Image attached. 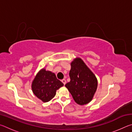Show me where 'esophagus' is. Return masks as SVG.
Masks as SVG:
<instances>
[{"label":"esophagus","mask_w":132,"mask_h":132,"mask_svg":"<svg viewBox=\"0 0 132 132\" xmlns=\"http://www.w3.org/2000/svg\"><path fill=\"white\" fill-rule=\"evenodd\" d=\"M62 82H63L64 85H65L66 83V81L65 79H62Z\"/></svg>","instance_id":"34e87169"}]
</instances>
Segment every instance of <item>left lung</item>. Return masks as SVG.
Wrapping results in <instances>:
<instances>
[{"instance_id":"left-lung-1","label":"left lung","mask_w":132,"mask_h":132,"mask_svg":"<svg viewBox=\"0 0 132 132\" xmlns=\"http://www.w3.org/2000/svg\"><path fill=\"white\" fill-rule=\"evenodd\" d=\"M69 76L70 81L65 86L75 102L79 105L90 102L97 90V80L80 58H76L71 63Z\"/></svg>"}]
</instances>
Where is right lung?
Listing matches in <instances>:
<instances>
[{
    "mask_svg": "<svg viewBox=\"0 0 132 132\" xmlns=\"http://www.w3.org/2000/svg\"><path fill=\"white\" fill-rule=\"evenodd\" d=\"M63 86L54 73L42 69L37 75L32 83L34 94L44 102L50 101L55 97L56 91Z\"/></svg>",
    "mask_w": 132,
    "mask_h": 132,
    "instance_id": "right-lung-1",
    "label": "right lung"
}]
</instances>
